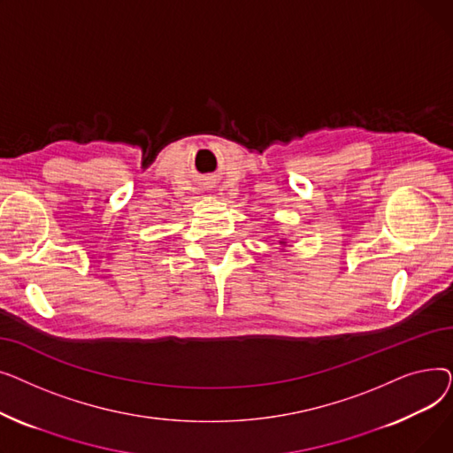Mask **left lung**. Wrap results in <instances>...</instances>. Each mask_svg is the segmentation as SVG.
Listing matches in <instances>:
<instances>
[{"mask_svg":"<svg viewBox=\"0 0 453 453\" xmlns=\"http://www.w3.org/2000/svg\"><path fill=\"white\" fill-rule=\"evenodd\" d=\"M280 244H284V242H280Z\"/></svg>","mask_w":453,"mask_h":453,"instance_id":"1","label":"left lung"}]
</instances>
